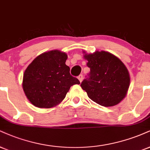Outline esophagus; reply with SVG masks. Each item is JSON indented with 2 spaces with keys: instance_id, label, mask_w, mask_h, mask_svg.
<instances>
[{
  "instance_id": "1",
  "label": "esophagus",
  "mask_w": 150,
  "mask_h": 150,
  "mask_svg": "<svg viewBox=\"0 0 150 150\" xmlns=\"http://www.w3.org/2000/svg\"><path fill=\"white\" fill-rule=\"evenodd\" d=\"M77 78H78V80H79V81H80V82H82V81L83 80V75H80L78 76V77H77Z\"/></svg>"
}]
</instances>
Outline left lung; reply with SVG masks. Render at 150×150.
I'll return each instance as SVG.
<instances>
[{
	"instance_id": "8db88e82",
	"label": "left lung",
	"mask_w": 150,
	"mask_h": 150,
	"mask_svg": "<svg viewBox=\"0 0 150 150\" xmlns=\"http://www.w3.org/2000/svg\"><path fill=\"white\" fill-rule=\"evenodd\" d=\"M90 73L80 84L89 98L105 107H112L127 96L130 85V75L124 63L110 52H83Z\"/></svg>"
}]
</instances>
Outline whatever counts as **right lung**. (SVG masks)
<instances>
[{
    "instance_id": "obj_1",
    "label": "right lung",
    "mask_w": 150,
    "mask_h": 150,
    "mask_svg": "<svg viewBox=\"0 0 150 150\" xmlns=\"http://www.w3.org/2000/svg\"><path fill=\"white\" fill-rule=\"evenodd\" d=\"M68 55L60 50H52L38 56L25 70L22 87L25 95L35 107L51 108L66 97L70 86L80 84L70 75L66 65Z\"/></svg>"
}]
</instances>
